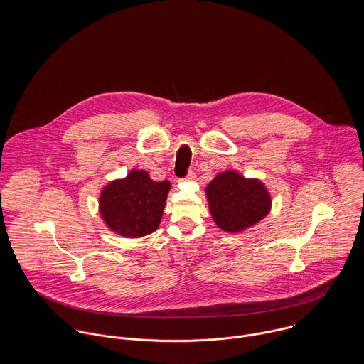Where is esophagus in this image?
Returning a JSON list of instances; mask_svg holds the SVG:
<instances>
[{"mask_svg":"<svg viewBox=\"0 0 364 364\" xmlns=\"http://www.w3.org/2000/svg\"><path fill=\"white\" fill-rule=\"evenodd\" d=\"M195 178H196V172H193V171H189L185 179H186V181H195Z\"/></svg>","mask_w":364,"mask_h":364,"instance_id":"obj_1","label":"esophagus"}]
</instances>
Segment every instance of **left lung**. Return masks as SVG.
Returning a JSON list of instances; mask_svg holds the SVG:
<instances>
[{"label": "left lung", "mask_w": 364, "mask_h": 364, "mask_svg": "<svg viewBox=\"0 0 364 364\" xmlns=\"http://www.w3.org/2000/svg\"><path fill=\"white\" fill-rule=\"evenodd\" d=\"M208 210L218 228L241 232L264 218L272 199L259 179H248L235 171L218 173L206 188Z\"/></svg>", "instance_id": "obj_1"}]
</instances>
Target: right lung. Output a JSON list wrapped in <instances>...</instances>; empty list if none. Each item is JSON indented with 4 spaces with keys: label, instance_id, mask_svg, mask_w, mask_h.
<instances>
[{
    "label": "right lung",
    "instance_id": "add662e5",
    "mask_svg": "<svg viewBox=\"0 0 364 364\" xmlns=\"http://www.w3.org/2000/svg\"><path fill=\"white\" fill-rule=\"evenodd\" d=\"M169 181L156 182L147 171L133 169L123 179L112 181L100 196V213L116 234L139 238L154 232L162 218Z\"/></svg>",
    "mask_w": 364,
    "mask_h": 364
}]
</instances>
